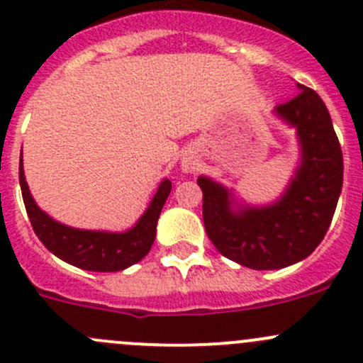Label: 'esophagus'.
<instances>
[{"mask_svg":"<svg viewBox=\"0 0 363 363\" xmlns=\"http://www.w3.org/2000/svg\"><path fill=\"white\" fill-rule=\"evenodd\" d=\"M194 169V164L192 162H186L185 164V171H192Z\"/></svg>","mask_w":363,"mask_h":363,"instance_id":"esophagus-1","label":"esophagus"}]
</instances>
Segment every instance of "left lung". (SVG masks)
I'll list each match as a JSON object with an SVG mask.
<instances>
[{"label":"left lung","mask_w":363,"mask_h":363,"mask_svg":"<svg viewBox=\"0 0 363 363\" xmlns=\"http://www.w3.org/2000/svg\"><path fill=\"white\" fill-rule=\"evenodd\" d=\"M274 114L296 130L300 160L293 178L274 203H236L233 190L208 177L203 220L208 238L228 259L252 270H279L314 252L330 228L342 190V152L321 96L303 84Z\"/></svg>","instance_id":"obj_1"}]
</instances>
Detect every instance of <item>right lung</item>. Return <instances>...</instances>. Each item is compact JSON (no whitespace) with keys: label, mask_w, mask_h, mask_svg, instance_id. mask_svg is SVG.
Listing matches in <instances>:
<instances>
[{"label":"right lung","mask_w":363,"mask_h":363,"mask_svg":"<svg viewBox=\"0 0 363 363\" xmlns=\"http://www.w3.org/2000/svg\"><path fill=\"white\" fill-rule=\"evenodd\" d=\"M19 183L28 217L45 249L65 263L89 272H118L139 263L155 242L157 222L171 192V182L164 178L141 218L127 231L111 233L70 228L42 211L24 178L23 152L19 160Z\"/></svg>","instance_id":"1"}]
</instances>
